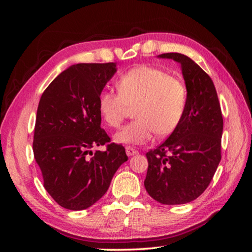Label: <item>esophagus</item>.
I'll use <instances>...</instances> for the list:
<instances>
[{"label":"esophagus","instance_id":"1","mask_svg":"<svg viewBox=\"0 0 252 252\" xmlns=\"http://www.w3.org/2000/svg\"><path fill=\"white\" fill-rule=\"evenodd\" d=\"M126 154H127V156H134V155H136V154H139V151H137L136 149H134L133 147H129V146H127L126 148Z\"/></svg>","mask_w":252,"mask_h":252}]
</instances>
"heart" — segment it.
<instances>
[{"label":"heart","mask_w":252,"mask_h":252,"mask_svg":"<svg viewBox=\"0 0 252 252\" xmlns=\"http://www.w3.org/2000/svg\"><path fill=\"white\" fill-rule=\"evenodd\" d=\"M118 93L98 94L97 109L106 125L118 128L134 109L135 120L115 135L120 143L144 144L155 133L168 135L177 128L187 106V89L180 79L161 68L139 65L117 80Z\"/></svg>","instance_id":"obj_1"}]
</instances>
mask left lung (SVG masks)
<instances>
[{"instance_id":"obj_1","label":"left lung","mask_w":252,"mask_h":252,"mask_svg":"<svg viewBox=\"0 0 252 252\" xmlns=\"http://www.w3.org/2000/svg\"><path fill=\"white\" fill-rule=\"evenodd\" d=\"M181 64L187 106L180 124L156 149L146 154L148 194L166 205L185 204L201 196L221 159L223 119L215 85L194 61L179 53L161 54Z\"/></svg>"}]
</instances>
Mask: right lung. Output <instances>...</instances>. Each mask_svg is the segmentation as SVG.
Returning <instances> with one entry per match:
<instances>
[{"mask_svg": "<svg viewBox=\"0 0 252 252\" xmlns=\"http://www.w3.org/2000/svg\"><path fill=\"white\" fill-rule=\"evenodd\" d=\"M116 72V63L72 65L41 96L33 153L43 186L58 205L84 210L108 190L120 165L128 159L122 144L101 128L98 94ZM105 145V152L91 148Z\"/></svg>", "mask_w": 252, "mask_h": 252, "instance_id": "right-lung-1", "label": "right lung"}]
</instances>
